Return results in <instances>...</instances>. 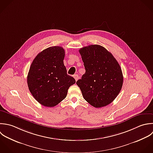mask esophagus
<instances>
[{
    "instance_id": "obj_1",
    "label": "esophagus",
    "mask_w": 153,
    "mask_h": 153,
    "mask_svg": "<svg viewBox=\"0 0 153 153\" xmlns=\"http://www.w3.org/2000/svg\"><path fill=\"white\" fill-rule=\"evenodd\" d=\"M73 77H74V78L75 79L76 81H77V80H78V79H79V76H78L77 74H74V75L73 76Z\"/></svg>"
}]
</instances>
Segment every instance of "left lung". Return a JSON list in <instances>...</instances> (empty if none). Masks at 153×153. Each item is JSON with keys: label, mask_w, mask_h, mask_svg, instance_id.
<instances>
[{"label": "left lung", "mask_w": 153, "mask_h": 153, "mask_svg": "<svg viewBox=\"0 0 153 153\" xmlns=\"http://www.w3.org/2000/svg\"><path fill=\"white\" fill-rule=\"evenodd\" d=\"M86 72L76 84L84 99L95 108L111 103L120 92L123 76L120 66L105 48L91 45L79 49Z\"/></svg>", "instance_id": "obj_1"}]
</instances>
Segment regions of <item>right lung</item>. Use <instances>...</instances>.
I'll return each instance as SVG.
<instances>
[{"label":"right lung","mask_w":153,"mask_h":153,"mask_svg":"<svg viewBox=\"0 0 153 153\" xmlns=\"http://www.w3.org/2000/svg\"><path fill=\"white\" fill-rule=\"evenodd\" d=\"M65 51L52 46L40 52L33 61L27 76L31 95L40 104L52 107L65 98L68 89L76 83L67 74L64 64Z\"/></svg>","instance_id":"right-lung-1"}]
</instances>
